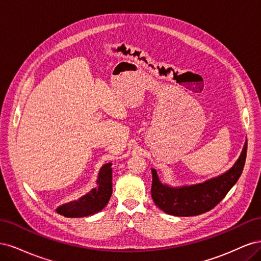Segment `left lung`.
I'll use <instances>...</instances> for the list:
<instances>
[{"label":"left lung","instance_id":"8db88e82","mask_svg":"<svg viewBox=\"0 0 261 261\" xmlns=\"http://www.w3.org/2000/svg\"><path fill=\"white\" fill-rule=\"evenodd\" d=\"M247 154V140L239 160L224 174L202 184L171 188L163 185L152 171L151 197L154 203L165 213L177 217H192L208 212L222 200L239 180Z\"/></svg>","mask_w":261,"mask_h":261}]
</instances>
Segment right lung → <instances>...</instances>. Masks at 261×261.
Wrapping results in <instances>:
<instances>
[{
  "label": "right lung",
  "mask_w": 261,
  "mask_h": 261,
  "mask_svg": "<svg viewBox=\"0 0 261 261\" xmlns=\"http://www.w3.org/2000/svg\"><path fill=\"white\" fill-rule=\"evenodd\" d=\"M112 163H107L101 168L97 184L90 193L81 199L72 201L58 208V212L67 218H81L94 215L103 209L112 195Z\"/></svg>",
  "instance_id": "1"
}]
</instances>
